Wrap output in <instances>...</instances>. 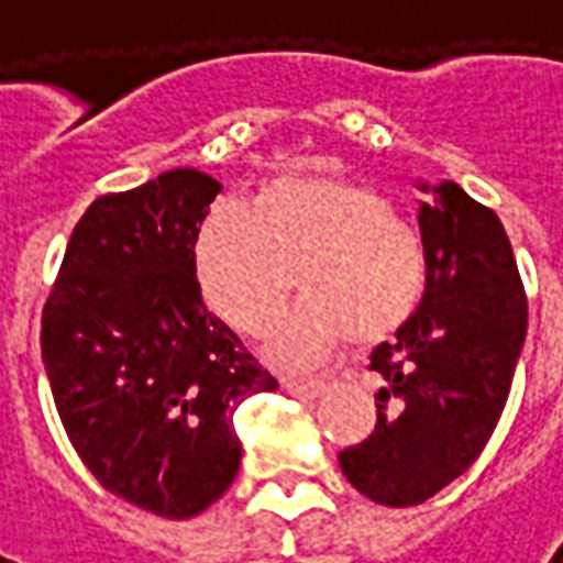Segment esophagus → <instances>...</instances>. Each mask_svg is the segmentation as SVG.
I'll use <instances>...</instances> for the list:
<instances>
[{
	"instance_id": "34e87169",
	"label": "esophagus",
	"mask_w": 563,
	"mask_h": 563,
	"mask_svg": "<svg viewBox=\"0 0 563 563\" xmlns=\"http://www.w3.org/2000/svg\"><path fill=\"white\" fill-rule=\"evenodd\" d=\"M283 389L295 395V398H319L329 386H325V379L319 377H283Z\"/></svg>"
}]
</instances>
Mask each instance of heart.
<instances>
[{"instance_id": "obj_1", "label": "heart", "mask_w": 563, "mask_h": 563, "mask_svg": "<svg viewBox=\"0 0 563 563\" xmlns=\"http://www.w3.org/2000/svg\"><path fill=\"white\" fill-rule=\"evenodd\" d=\"M208 307L244 334H265L298 286L305 301L271 343V358L301 367L353 338L389 341L416 317L428 289L422 232L371 184L283 174L241 208L208 210L192 238Z\"/></svg>"}]
</instances>
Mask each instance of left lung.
I'll use <instances>...</instances> for the list:
<instances>
[{"label": "left lung", "mask_w": 563, "mask_h": 563, "mask_svg": "<svg viewBox=\"0 0 563 563\" xmlns=\"http://www.w3.org/2000/svg\"><path fill=\"white\" fill-rule=\"evenodd\" d=\"M419 229L428 246L422 305L371 353L383 377L377 424L338 455L343 476L386 507L422 504L479 459L528 331V295L495 210L443 180L422 201Z\"/></svg>", "instance_id": "8db88e82"}]
</instances>
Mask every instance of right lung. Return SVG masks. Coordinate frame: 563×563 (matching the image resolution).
<instances>
[{
    "mask_svg": "<svg viewBox=\"0 0 563 563\" xmlns=\"http://www.w3.org/2000/svg\"><path fill=\"white\" fill-rule=\"evenodd\" d=\"M222 186L174 168L80 217L42 310L56 413L87 471L189 519L241 467L234 410L277 379L201 301L192 238Z\"/></svg>",
    "mask_w": 563,
    "mask_h": 563,
    "instance_id": "obj_1",
    "label": "right lung"
}]
</instances>
